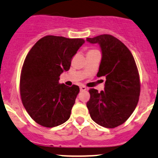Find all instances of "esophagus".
Returning a JSON list of instances; mask_svg holds the SVG:
<instances>
[{
    "instance_id": "1",
    "label": "esophagus",
    "mask_w": 158,
    "mask_h": 158,
    "mask_svg": "<svg viewBox=\"0 0 158 158\" xmlns=\"http://www.w3.org/2000/svg\"><path fill=\"white\" fill-rule=\"evenodd\" d=\"M80 90L81 91H84L87 90V87H85V86H81V87H80Z\"/></svg>"
}]
</instances>
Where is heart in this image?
Returning a JSON list of instances; mask_svg holds the SVG:
<instances>
[{
  "mask_svg": "<svg viewBox=\"0 0 158 158\" xmlns=\"http://www.w3.org/2000/svg\"><path fill=\"white\" fill-rule=\"evenodd\" d=\"M90 51H94V50H90Z\"/></svg>",
  "mask_w": 158,
  "mask_h": 158,
  "instance_id": "heart-1",
  "label": "heart"
}]
</instances>
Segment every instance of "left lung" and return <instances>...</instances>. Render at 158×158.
Here are the masks:
<instances>
[{
	"label": "left lung",
	"mask_w": 158,
	"mask_h": 158,
	"mask_svg": "<svg viewBox=\"0 0 158 158\" xmlns=\"http://www.w3.org/2000/svg\"><path fill=\"white\" fill-rule=\"evenodd\" d=\"M87 41L100 45L102 60L97 76L106 77L104 90H89L87 109L96 123L115 128L123 124L137 106L141 90L137 65L129 49L113 35L103 34L87 38Z\"/></svg>",
	"instance_id": "1"
}]
</instances>
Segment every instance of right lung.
<instances>
[{
	"label": "right lung",
	"instance_id": "right-lung-1",
	"mask_svg": "<svg viewBox=\"0 0 158 158\" xmlns=\"http://www.w3.org/2000/svg\"><path fill=\"white\" fill-rule=\"evenodd\" d=\"M85 41L46 35L30 50L20 74L22 103L31 118L40 126L52 128L70 118L80 89L59 84V76L71 66V59Z\"/></svg>",
	"mask_w": 158,
	"mask_h": 158
}]
</instances>
